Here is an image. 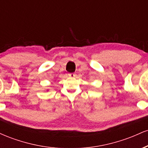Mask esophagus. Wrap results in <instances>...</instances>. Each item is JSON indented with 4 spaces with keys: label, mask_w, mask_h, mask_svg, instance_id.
I'll list each match as a JSON object with an SVG mask.
<instances>
[{
    "label": "esophagus",
    "mask_w": 148,
    "mask_h": 148,
    "mask_svg": "<svg viewBox=\"0 0 148 148\" xmlns=\"http://www.w3.org/2000/svg\"><path fill=\"white\" fill-rule=\"evenodd\" d=\"M68 76L71 78H74L76 76V74L75 73H69V74H68Z\"/></svg>",
    "instance_id": "esophagus-1"
}]
</instances>
